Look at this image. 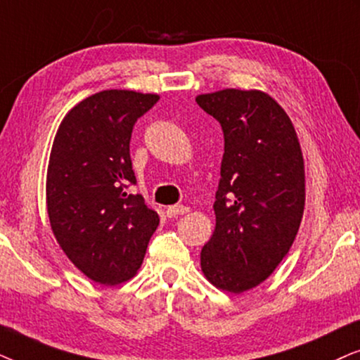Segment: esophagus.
<instances>
[{
  "label": "esophagus",
  "mask_w": 360,
  "mask_h": 360,
  "mask_svg": "<svg viewBox=\"0 0 360 360\" xmlns=\"http://www.w3.org/2000/svg\"><path fill=\"white\" fill-rule=\"evenodd\" d=\"M189 212V207H186V205H169L166 210L167 217H177V215H184Z\"/></svg>",
  "instance_id": "esophagus-1"
}]
</instances>
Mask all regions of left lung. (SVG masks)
I'll list each match as a JSON object with an SVG mask.
<instances>
[{
  "instance_id": "left-lung-1",
  "label": "left lung",
  "mask_w": 360,
  "mask_h": 360,
  "mask_svg": "<svg viewBox=\"0 0 360 360\" xmlns=\"http://www.w3.org/2000/svg\"><path fill=\"white\" fill-rule=\"evenodd\" d=\"M195 102L224 131L215 229L200 252L204 276L240 295L275 271L304 212V161L295 127L262 90L224 89Z\"/></svg>"
}]
</instances>
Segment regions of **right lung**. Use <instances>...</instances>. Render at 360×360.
Masks as SVG:
<instances>
[{"label": "right lung", "mask_w": 360, "mask_h": 360, "mask_svg": "<svg viewBox=\"0 0 360 360\" xmlns=\"http://www.w3.org/2000/svg\"><path fill=\"white\" fill-rule=\"evenodd\" d=\"M156 94L103 90L69 110L52 143L46 204L52 233L67 258L90 280L120 285L136 275L160 215L140 194L130 140Z\"/></svg>", "instance_id": "obj_1"}]
</instances>
